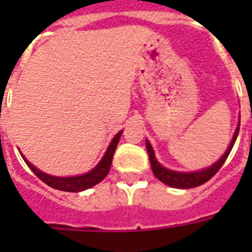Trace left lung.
Here are the masks:
<instances>
[{
    "label": "left lung",
    "mask_w": 252,
    "mask_h": 252,
    "mask_svg": "<svg viewBox=\"0 0 252 252\" xmlns=\"http://www.w3.org/2000/svg\"><path fill=\"white\" fill-rule=\"evenodd\" d=\"M239 126H240V121H239V126L236 128V131L233 133L232 140H231V144L229 147L227 148L225 154L222 155L221 158L217 160L216 163L209 166L208 169L200 170V171H194V173H180V171H173V170H169L163 167L162 164L159 163L157 158H155V154H154V150L151 147V144L148 140H146V147H147L148 157H150V163H151V169H153L154 175L158 178L160 182H163L166 185L171 186V188H177V189H190V188H195V186H200L202 184H205L206 181H209L216 174L219 170L221 169V166L224 164V162L227 160L228 155L232 150L233 144L236 142V137H238L239 133Z\"/></svg>",
    "instance_id": "obj_1"
}]
</instances>
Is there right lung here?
Masks as SVG:
<instances>
[{
	"instance_id": "add662e5",
	"label": "right lung",
	"mask_w": 252,
	"mask_h": 252,
	"mask_svg": "<svg viewBox=\"0 0 252 252\" xmlns=\"http://www.w3.org/2000/svg\"><path fill=\"white\" fill-rule=\"evenodd\" d=\"M121 133H123V131L119 132L113 137V140L110 142L109 147H108L106 153H105L104 158L99 160V163L93 170H90L89 173L83 175H75V177H54V175L46 174V173H43L40 170H37L33 164H31L25 159V157H23V155L21 157L25 160V163L28 164V167L35 173L36 177L40 178L48 186H51L54 189L63 190V191H82V190H86L89 188H92V186L97 185L98 182H101L108 175L110 166H112V160H113L116 147H117V143L120 140Z\"/></svg>"
}]
</instances>
